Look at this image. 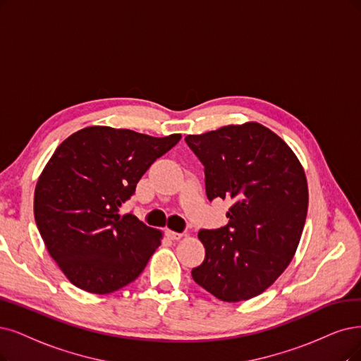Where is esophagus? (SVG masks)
I'll list each match as a JSON object with an SVG mask.
<instances>
[{
  "label": "esophagus",
  "instance_id": "obj_1",
  "mask_svg": "<svg viewBox=\"0 0 361 361\" xmlns=\"http://www.w3.org/2000/svg\"><path fill=\"white\" fill-rule=\"evenodd\" d=\"M165 233H166V236H168L169 239H172V241H178V239H181V236H183V233L172 232V231H166Z\"/></svg>",
  "mask_w": 361,
  "mask_h": 361
}]
</instances>
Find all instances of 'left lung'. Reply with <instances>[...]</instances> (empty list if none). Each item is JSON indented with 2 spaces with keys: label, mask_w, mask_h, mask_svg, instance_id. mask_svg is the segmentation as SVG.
<instances>
[{
  "label": "left lung",
  "mask_w": 361,
  "mask_h": 361,
  "mask_svg": "<svg viewBox=\"0 0 361 361\" xmlns=\"http://www.w3.org/2000/svg\"><path fill=\"white\" fill-rule=\"evenodd\" d=\"M185 142L201 160L209 201L229 199V223L197 236L205 259L196 284L223 302H241L268 288L295 256L308 212L300 162L271 129L250 122L223 126Z\"/></svg>",
  "instance_id": "left-lung-1"
}]
</instances>
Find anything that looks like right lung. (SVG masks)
Masks as SVG:
<instances>
[{
  "instance_id": "obj_1",
  "label": "right lung",
  "mask_w": 361,
  "mask_h": 361,
  "mask_svg": "<svg viewBox=\"0 0 361 361\" xmlns=\"http://www.w3.org/2000/svg\"><path fill=\"white\" fill-rule=\"evenodd\" d=\"M129 129L89 126L53 153L34 195V216L50 256L70 281L109 295L135 281L162 232L118 208L156 159L180 141Z\"/></svg>"
}]
</instances>
